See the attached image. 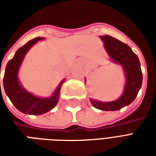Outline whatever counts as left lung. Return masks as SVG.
<instances>
[{
    "instance_id": "8db88e82",
    "label": "left lung",
    "mask_w": 156,
    "mask_h": 156,
    "mask_svg": "<svg viewBox=\"0 0 156 156\" xmlns=\"http://www.w3.org/2000/svg\"><path fill=\"white\" fill-rule=\"evenodd\" d=\"M104 48L112 61L119 64L125 76L124 91L119 98L111 102H101L90 98L94 108L105 111H116L130 105L140 91L143 81L140 62L137 55L127 44L111 36H100Z\"/></svg>"
}]
</instances>
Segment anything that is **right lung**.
I'll use <instances>...</instances> for the list:
<instances>
[{
  "label": "right lung",
  "mask_w": 156,
  "mask_h": 156,
  "mask_svg": "<svg viewBox=\"0 0 156 156\" xmlns=\"http://www.w3.org/2000/svg\"><path fill=\"white\" fill-rule=\"evenodd\" d=\"M43 39L44 37H36L27 42L23 47L20 48L16 51L14 57L7 62L5 67L3 78V85L5 94L16 108L26 115L28 114L32 115H40L51 110L59 101L62 84L65 81V79L62 80L53 92V94L47 98H41L32 94V93L23 88L22 83L19 81V69L21 68L26 54L32 46Z\"/></svg>",
  "instance_id": "1"
}]
</instances>
